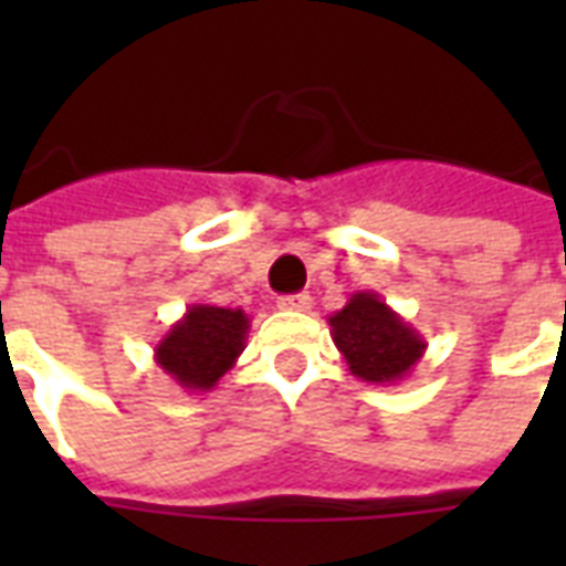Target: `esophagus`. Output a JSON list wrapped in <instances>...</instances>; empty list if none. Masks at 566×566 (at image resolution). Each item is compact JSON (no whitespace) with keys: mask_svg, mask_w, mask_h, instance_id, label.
<instances>
[{"mask_svg":"<svg viewBox=\"0 0 566 566\" xmlns=\"http://www.w3.org/2000/svg\"><path fill=\"white\" fill-rule=\"evenodd\" d=\"M314 300H311L308 293H293V296H282L279 300V308L282 311H311Z\"/></svg>","mask_w":566,"mask_h":566,"instance_id":"1","label":"esophagus"}]
</instances>
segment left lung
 Returning a JSON list of instances; mask_svg holds the SVG:
<instances>
[{
    "label": "left lung",
    "mask_w": 566,
    "mask_h": 566,
    "mask_svg": "<svg viewBox=\"0 0 566 566\" xmlns=\"http://www.w3.org/2000/svg\"><path fill=\"white\" fill-rule=\"evenodd\" d=\"M332 340L355 378L399 385L426 353V340L376 291H358L328 317Z\"/></svg>",
    "instance_id": "1"
}]
</instances>
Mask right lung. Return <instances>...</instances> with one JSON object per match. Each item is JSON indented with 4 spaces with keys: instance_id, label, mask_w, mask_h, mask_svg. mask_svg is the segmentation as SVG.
Listing matches in <instances>:
<instances>
[{
    "instance_id": "add662e5",
    "label": "right lung",
    "mask_w": 566,
    "mask_h": 566,
    "mask_svg": "<svg viewBox=\"0 0 566 566\" xmlns=\"http://www.w3.org/2000/svg\"><path fill=\"white\" fill-rule=\"evenodd\" d=\"M249 317L243 308L190 305L155 346V364L188 394H208L243 353Z\"/></svg>"
}]
</instances>
